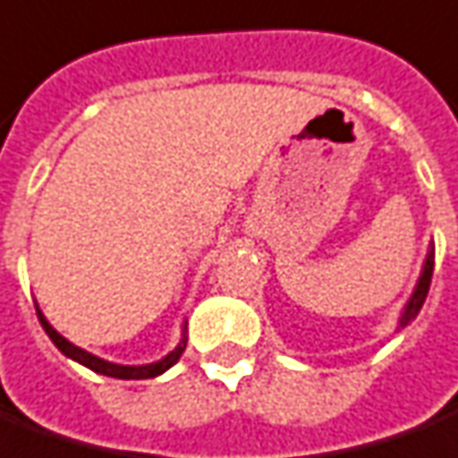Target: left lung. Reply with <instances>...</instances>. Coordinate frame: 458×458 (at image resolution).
<instances>
[{
    "label": "left lung",
    "mask_w": 458,
    "mask_h": 458,
    "mask_svg": "<svg viewBox=\"0 0 458 458\" xmlns=\"http://www.w3.org/2000/svg\"><path fill=\"white\" fill-rule=\"evenodd\" d=\"M431 273H434V248H431V250H428V255H426L424 273H421V278H419V285H416V291H413L409 306L403 308L401 326H406L409 320L419 316V310H421V306H424V301H426V293H428V285H431Z\"/></svg>",
    "instance_id": "left-lung-1"
}]
</instances>
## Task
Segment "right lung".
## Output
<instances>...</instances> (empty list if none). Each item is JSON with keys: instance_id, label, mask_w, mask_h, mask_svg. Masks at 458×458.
Wrapping results in <instances>:
<instances>
[{"instance_id": "obj_1", "label": "right lung", "mask_w": 458, "mask_h": 458, "mask_svg": "<svg viewBox=\"0 0 458 458\" xmlns=\"http://www.w3.org/2000/svg\"><path fill=\"white\" fill-rule=\"evenodd\" d=\"M37 316H39V323H42V328L47 331V335L52 338V344L64 353V356H70L72 360H77V363H82V366H87L89 371L95 373H102V376H112V378H152V376H160L163 371H167L173 363H177V359L182 356V351H185V338L180 341V346L175 348V351H170L167 356H165L163 360H157V363H148V366H117V363H110V360H102L98 359V356H92V353H87V351H82V348L72 346L67 338H62V335L47 323V318L37 310ZM185 331H188V326H185Z\"/></svg>"}]
</instances>
